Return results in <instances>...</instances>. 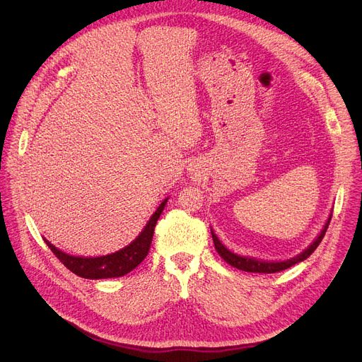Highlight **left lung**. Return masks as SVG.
Instances as JSON below:
<instances>
[{
    "label": "left lung",
    "instance_id": "obj_1",
    "mask_svg": "<svg viewBox=\"0 0 362 362\" xmlns=\"http://www.w3.org/2000/svg\"><path fill=\"white\" fill-rule=\"evenodd\" d=\"M330 220H332V216L329 217L325 229L321 230V233L318 235V238L308 246V248L303 251L302 254H299L298 257L292 258V259H286V261H280V262H269V261H258V259H254V258H248V257H240V255H236L233 252H230L229 250L226 248V246L218 240V238L214 235V232H211L213 235V240H214V246L216 250L218 252V255L227 262L230 264L232 267H236L242 272H248V273H265V274H272V273H279V272H283L286 270L289 267H292V265L307 259L315 250L317 246L320 245V242L322 240V238H325L327 229H329V224H330Z\"/></svg>",
    "mask_w": 362,
    "mask_h": 362
}]
</instances>
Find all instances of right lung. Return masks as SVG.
Listing matches in <instances>:
<instances>
[{"label":"right lung","mask_w":362,"mask_h":362,"mask_svg":"<svg viewBox=\"0 0 362 362\" xmlns=\"http://www.w3.org/2000/svg\"><path fill=\"white\" fill-rule=\"evenodd\" d=\"M167 199H164L157 211L152 214L145 229L141 232V235L133 240L126 248L110 254L104 257H95V258H85V257H73L69 254H64L63 251L57 250L54 245H51L48 240V248L54 252V255L59 258L66 267L74 273L76 276L83 279H111V277H122L127 273H130L133 269H136L138 265L145 259V257L149 252L152 236H154V229L157 220L160 218L164 205Z\"/></svg>","instance_id":"right-lung-1"}]
</instances>
